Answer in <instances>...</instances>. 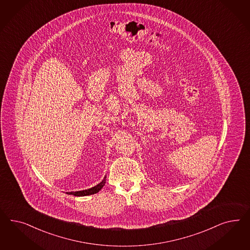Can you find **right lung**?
<instances>
[{
    "mask_svg": "<svg viewBox=\"0 0 250 250\" xmlns=\"http://www.w3.org/2000/svg\"><path fill=\"white\" fill-rule=\"evenodd\" d=\"M106 182V176L104 178V180L102 182H100L99 184H97L96 186L92 187L91 189H83V190H79V191H68L66 192L67 194H71V195H74V196H87V195H91V194H94V193H97L99 190H101V189L105 185Z\"/></svg>",
    "mask_w": 250,
    "mask_h": 250,
    "instance_id": "right-lung-1",
    "label": "right lung"
}]
</instances>
